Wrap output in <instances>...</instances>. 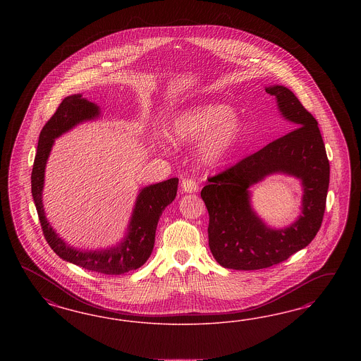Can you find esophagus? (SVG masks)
<instances>
[{
	"label": "esophagus",
	"instance_id": "obj_1",
	"mask_svg": "<svg viewBox=\"0 0 361 361\" xmlns=\"http://www.w3.org/2000/svg\"><path fill=\"white\" fill-rule=\"evenodd\" d=\"M181 186H183V190L186 193H195L198 190V184H197L196 180H193V178H184L183 183H181Z\"/></svg>",
	"mask_w": 361,
	"mask_h": 361
}]
</instances>
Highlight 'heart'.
Wrapping results in <instances>:
<instances>
[{"label":"heart","mask_w":361,"mask_h":361,"mask_svg":"<svg viewBox=\"0 0 361 361\" xmlns=\"http://www.w3.org/2000/svg\"><path fill=\"white\" fill-rule=\"evenodd\" d=\"M243 123L225 103H205L178 112L171 121V135L177 142L204 137L201 154L205 161L217 163L238 142Z\"/></svg>","instance_id":"b5f03b06"}]
</instances>
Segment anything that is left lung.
Wrapping results in <instances>:
<instances>
[{"mask_svg":"<svg viewBox=\"0 0 361 361\" xmlns=\"http://www.w3.org/2000/svg\"><path fill=\"white\" fill-rule=\"evenodd\" d=\"M266 92L276 98L294 130L209 177L201 190L209 247L226 269L259 270L288 259L315 238L326 210L329 161L317 119L288 88L273 86ZM275 171L300 178L305 189L302 214L286 230H270L250 208L248 186Z\"/></svg>","mask_w":361,"mask_h":361,"instance_id":"left-lung-1","label":"left lung"}]
</instances>
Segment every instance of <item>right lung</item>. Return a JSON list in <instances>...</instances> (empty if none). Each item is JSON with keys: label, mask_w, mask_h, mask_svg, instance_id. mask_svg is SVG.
Segmentation results:
<instances>
[{"label": "right lung", "mask_w": 361, "mask_h": 361, "mask_svg": "<svg viewBox=\"0 0 361 361\" xmlns=\"http://www.w3.org/2000/svg\"><path fill=\"white\" fill-rule=\"evenodd\" d=\"M98 115V106L82 98L79 94L62 100L39 133L32 171V195L44 238L55 254L88 271L119 275L139 269L149 258L154 245L157 222L164 209L175 200L178 178L173 177L142 189L133 209L128 234L118 247L102 252H80L68 246L55 234L44 217L42 205L44 166L55 137L71 130L78 123L94 119Z\"/></svg>", "instance_id": "add662e5"}]
</instances>
